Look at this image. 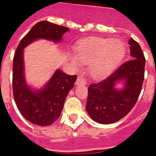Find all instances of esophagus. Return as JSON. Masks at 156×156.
Wrapping results in <instances>:
<instances>
[{
  "label": "esophagus",
  "mask_w": 156,
  "mask_h": 156,
  "mask_svg": "<svg viewBox=\"0 0 156 156\" xmlns=\"http://www.w3.org/2000/svg\"><path fill=\"white\" fill-rule=\"evenodd\" d=\"M87 81L86 80L83 79L81 77H78L76 80V85H86Z\"/></svg>",
  "instance_id": "1"
}]
</instances>
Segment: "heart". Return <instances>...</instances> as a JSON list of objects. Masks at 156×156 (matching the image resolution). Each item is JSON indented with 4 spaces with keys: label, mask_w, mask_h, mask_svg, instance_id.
Instances as JSON below:
<instances>
[{
    "label": "heart",
    "mask_w": 156,
    "mask_h": 156,
    "mask_svg": "<svg viewBox=\"0 0 156 156\" xmlns=\"http://www.w3.org/2000/svg\"><path fill=\"white\" fill-rule=\"evenodd\" d=\"M76 57L72 61L77 69L88 65L89 72L95 79L109 74L122 60L125 47L120 40L94 38L79 43L76 47Z\"/></svg>",
    "instance_id": "b5f03b06"
}]
</instances>
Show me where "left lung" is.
I'll use <instances>...</instances> for the list:
<instances>
[{
	"label": "left lung",
	"mask_w": 156,
	"mask_h": 156,
	"mask_svg": "<svg viewBox=\"0 0 156 156\" xmlns=\"http://www.w3.org/2000/svg\"><path fill=\"white\" fill-rule=\"evenodd\" d=\"M128 44L130 60L104 80L88 87L86 110L94 121L101 124L113 123L127 115L141 90L145 58L138 43L129 38ZM118 83L122 84V88L117 87Z\"/></svg>",
	"instance_id": "left-lung-1"
}]
</instances>
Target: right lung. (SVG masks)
Listing matches in <instances>:
<instances>
[{"mask_svg":"<svg viewBox=\"0 0 156 156\" xmlns=\"http://www.w3.org/2000/svg\"><path fill=\"white\" fill-rule=\"evenodd\" d=\"M68 30V27L50 22H39L22 39L14 55L12 74L14 99L25 119L37 126H49L58 119L66 97L74 87L77 76L55 69L42 87L38 89L33 87L27 83L25 76L24 48L38 40H46L58 44Z\"/></svg>","mask_w":156,"mask_h":156,"instance_id":"add662e5","label":"right lung"}]
</instances>
